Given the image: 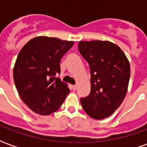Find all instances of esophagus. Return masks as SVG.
<instances>
[{"instance_id":"obj_1","label":"esophagus","mask_w":147,"mask_h":147,"mask_svg":"<svg viewBox=\"0 0 147 147\" xmlns=\"http://www.w3.org/2000/svg\"><path fill=\"white\" fill-rule=\"evenodd\" d=\"M71 88L73 90V91H75V90H76V88H77V86H71Z\"/></svg>"}]
</instances>
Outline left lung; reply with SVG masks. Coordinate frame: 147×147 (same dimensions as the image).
<instances>
[{
	"label": "left lung",
	"mask_w": 147,
	"mask_h": 147,
	"mask_svg": "<svg viewBox=\"0 0 147 147\" xmlns=\"http://www.w3.org/2000/svg\"><path fill=\"white\" fill-rule=\"evenodd\" d=\"M78 51L91 72L90 93L80 98L82 108L92 118H107L120 106L127 92L128 59L118 45L108 41H79Z\"/></svg>",
	"instance_id": "1"
}]
</instances>
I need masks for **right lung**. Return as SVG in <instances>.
Segmentation results:
<instances>
[{
  "label": "right lung",
  "mask_w": 147,
  "mask_h": 147,
  "mask_svg": "<svg viewBox=\"0 0 147 147\" xmlns=\"http://www.w3.org/2000/svg\"><path fill=\"white\" fill-rule=\"evenodd\" d=\"M73 41L39 36L31 39L19 52L14 81L21 100L40 115H49L63 103L69 88L59 77L60 61Z\"/></svg>",
  "instance_id": "1"
}]
</instances>
